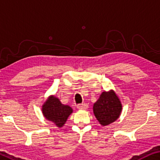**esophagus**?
I'll use <instances>...</instances> for the list:
<instances>
[{
    "mask_svg": "<svg viewBox=\"0 0 160 160\" xmlns=\"http://www.w3.org/2000/svg\"><path fill=\"white\" fill-rule=\"evenodd\" d=\"M88 104L87 103H81V104H78L77 106V108L78 109H88Z\"/></svg>",
    "mask_w": 160,
    "mask_h": 160,
    "instance_id": "esophagus-1",
    "label": "esophagus"
}]
</instances>
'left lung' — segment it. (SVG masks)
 <instances>
[{
  "instance_id": "obj_1",
  "label": "left lung",
  "mask_w": 160,
  "mask_h": 160,
  "mask_svg": "<svg viewBox=\"0 0 160 160\" xmlns=\"http://www.w3.org/2000/svg\"><path fill=\"white\" fill-rule=\"evenodd\" d=\"M93 113L102 125L106 126L118 120L122 109L120 98L113 90L103 91L93 104Z\"/></svg>"
}]
</instances>
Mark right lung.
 I'll return each mask as SVG.
<instances>
[{
	"label": "right lung",
	"mask_w": 160,
	"mask_h": 160,
	"mask_svg": "<svg viewBox=\"0 0 160 160\" xmlns=\"http://www.w3.org/2000/svg\"><path fill=\"white\" fill-rule=\"evenodd\" d=\"M72 112V109L69 106L63 104L54 96H49L42 106L43 116L58 128H62L65 124Z\"/></svg>",
	"instance_id": "1"
}]
</instances>
